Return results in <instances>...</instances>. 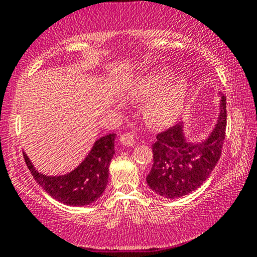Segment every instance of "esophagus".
Returning a JSON list of instances; mask_svg holds the SVG:
<instances>
[{"label": "esophagus", "instance_id": "esophagus-1", "mask_svg": "<svg viewBox=\"0 0 257 257\" xmlns=\"http://www.w3.org/2000/svg\"><path fill=\"white\" fill-rule=\"evenodd\" d=\"M136 138L137 135L136 132H125L120 136V142L126 147H131L134 144H136Z\"/></svg>", "mask_w": 257, "mask_h": 257}]
</instances>
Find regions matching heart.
Listing matches in <instances>:
<instances>
[{
  "mask_svg": "<svg viewBox=\"0 0 257 257\" xmlns=\"http://www.w3.org/2000/svg\"><path fill=\"white\" fill-rule=\"evenodd\" d=\"M170 77H171V73L169 70H160L157 73H153L143 77L141 81H138L132 88L131 94L135 98H146L152 96L164 87ZM186 97V82L181 79L176 80L155 94V97L147 104V119L154 126L170 125L177 119L178 115L182 113Z\"/></svg>",
  "mask_w": 257,
  "mask_h": 257,
  "instance_id": "1",
  "label": "heart"
}]
</instances>
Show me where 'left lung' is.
<instances>
[{
    "mask_svg": "<svg viewBox=\"0 0 257 257\" xmlns=\"http://www.w3.org/2000/svg\"><path fill=\"white\" fill-rule=\"evenodd\" d=\"M226 105V96L222 94L217 123L204 143H187L180 123L158 134L153 144L154 163L147 176L153 191L175 199L189 194L205 182L221 157L227 126Z\"/></svg>",
    "mask_w": 257,
    "mask_h": 257,
    "instance_id": "left-lung-1",
    "label": "left lung"
}]
</instances>
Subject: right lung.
Here are the masks:
<instances>
[{
    "instance_id": "add662e5",
    "label": "right lung",
    "mask_w": 257,
    "mask_h": 257,
    "mask_svg": "<svg viewBox=\"0 0 257 257\" xmlns=\"http://www.w3.org/2000/svg\"><path fill=\"white\" fill-rule=\"evenodd\" d=\"M114 134L99 138L77 169L64 176H46L37 172L24 153V160L36 182L52 198L71 206L96 201L104 192L109 177V164L114 155Z\"/></svg>"
}]
</instances>
